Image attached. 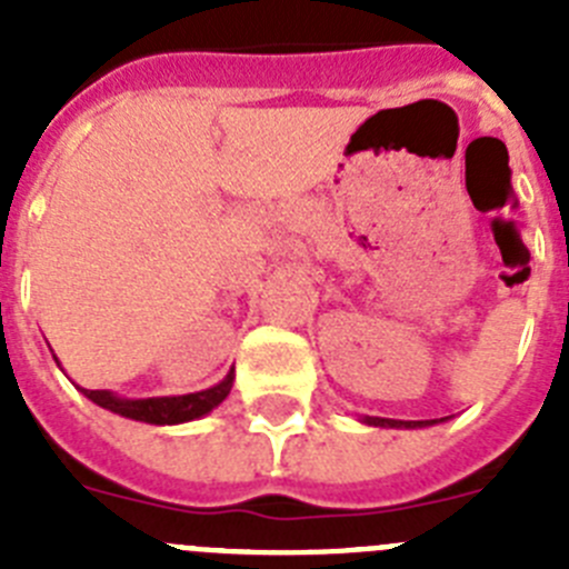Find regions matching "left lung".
Returning a JSON list of instances; mask_svg holds the SVG:
<instances>
[{"label": "left lung", "instance_id": "left-lung-1", "mask_svg": "<svg viewBox=\"0 0 569 569\" xmlns=\"http://www.w3.org/2000/svg\"><path fill=\"white\" fill-rule=\"evenodd\" d=\"M365 425H373V427H427V425H436V421H401V419H373V416H367V419H361Z\"/></svg>", "mask_w": 569, "mask_h": 569}]
</instances>
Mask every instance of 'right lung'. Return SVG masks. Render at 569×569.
Returning <instances> with one entry per match:
<instances>
[{
  "label": "right lung",
  "mask_w": 569,
  "mask_h": 569,
  "mask_svg": "<svg viewBox=\"0 0 569 569\" xmlns=\"http://www.w3.org/2000/svg\"><path fill=\"white\" fill-rule=\"evenodd\" d=\"M230 387H233V370L224 376L219 385L208 387V390H199V393L188 396H159V399H119L110 390H84L79 387L84 396H88L93 405L104 407L110 413H119L124 419L148 421V425H182V421H193L208 416L213 407L222 405L228 399Z\"/></svg>",
  "instance_id": "add662e5"
}]
</instances>
